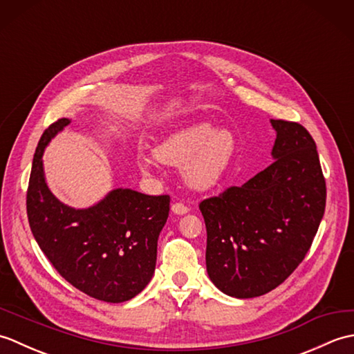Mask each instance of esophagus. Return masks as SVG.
I'll return each mask as SVG.
<instances>
[{
    "label": "esophagus",
    "instance_id": "34e87169",
    "mask_svg": "<svg viewBox=\"0 0 354 354\" xmlns=\"http://www.w3.org/2000/svg\"><path fill=\"white\" fill-rule=\"evenodd\" d=\"M189 207H187L185 204H183V202H175V204L171 205V212L175 213V214H185V213H189Z\"/></svg>",
    "mask_w": 354,
    "mask_h": 354
}]
</instances>
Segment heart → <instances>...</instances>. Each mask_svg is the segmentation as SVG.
I'll return each instance as SVG.
<instances>
[{
  "instance_id": "1",
  "label": "heart",
  "mask_w": 354,
  "mask_h": 354,
  "mask_svg": "<svg viewBox=\"0 0 354 354\" xmlns=\"http://www.w3.org/2000/svg\"><path fill=\"white\" fill-rule=\"evenodd\" d=\"M236 138L230 131H216L209 123H198L173 133L155 155L164 164L183 167L185 183L196 190L214 185L234 156ZM140 169L152 173L155 160L142 155L138 160Z\"/></svg>"
}]
</instances>
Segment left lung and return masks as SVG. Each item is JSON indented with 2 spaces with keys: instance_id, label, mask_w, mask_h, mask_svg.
I'll return each mask as SVG.
<instances>
[{
  "instance_id": "1",
  "label": "left lung",
  "mask_w": 354,
  "mask_h": 354,
  "mask_svg": "<svg viewBox=\"0 0 354 354\" xmlns=\"http://www.w3.org/2000/svg\"><path fill=\"white\" fill-rule=\"evenodd\" d=\"M274 162L242 187L204 199L207 272L230 297L254 298L280 286L309 252L326 209L317 145L303 124L270 120Z\"/></svg>"
}]
</instances>
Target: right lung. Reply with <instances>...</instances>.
<instances>
[{"mask_svg": "<svg viewBox=\"0 0 354 354\" xmlns=\"http://www.w3.org/2000/svg\"><path fill=\"white\" fill-rule=\"evenodd\" d=\"M68 123L59 118L37 142L27 189L30 230L53 268L74 288L100 301L123 303L138 295L155 272L170 196L117 189L86 209L61 204L45 184L42 153Z\"/></svg>", "mask_w": 354, "mask_h": 354, "instance_id": "right-lung-1", "label": "right lung"}]
</instances>
